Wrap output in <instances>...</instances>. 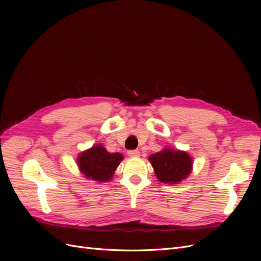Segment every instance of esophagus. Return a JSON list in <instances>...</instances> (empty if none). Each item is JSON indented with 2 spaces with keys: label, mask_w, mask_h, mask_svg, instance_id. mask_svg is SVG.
Listing matches in <instances>:
<instances>
[{
  "label": "esophagus",
  "mask_w": 261,
  "mask_h": 261,
  "mask_svg": "<svg viewBox=\"0 0 261 261\" xmlns=\"http://www.w3.org/2000/svg\"><path fill=\"white\" fill-rule=\"evenodd\" d=\"M127 154L132 158H137L140 155V152L138 151V150H128L127 151Z\"/></svg>",
  "instance_id": "1"
}]
</instances>
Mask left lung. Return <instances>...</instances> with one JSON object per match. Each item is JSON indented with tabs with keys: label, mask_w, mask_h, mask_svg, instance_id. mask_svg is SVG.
Masks as SVG:
<instances>
[{
	"label": "left lung",
	"mask_w": 261,
	"mask_h": 261,
	"mask_svg": "<svg viewBox=\"0 0 261 261\" xmlns=\"http://www.w3.org/2000/svg\"><path fill=\"white\" fill-rule=\"evenodd\" d=\"M154 173L160 181L176 184L188 176L192 171L193 160L186 152L179 150L164 149L149 156Z\"/></svg>",
	"instance_id": "8db88e82"
}]
</instances>
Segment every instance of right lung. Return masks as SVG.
I'll list each match as a JSON object with an SVG mask.
<instances>
[{"label": "right lung", "instance_id": "right-lung-1", "mask_svg": "<svg viewBox=\"0 0 261 261\" xmlns=\"http://www.w3.org/2000/svg\"><path fill=\"white\" fill-rule=\"evenodd\" d=\"M122 160L121 153H110L105 147L98 145L81 153L77 164L87 178L107 181L113 177L114 171Z\"/></svg>", "mask_w": 261, "mask_h": 261}]
</instances>
